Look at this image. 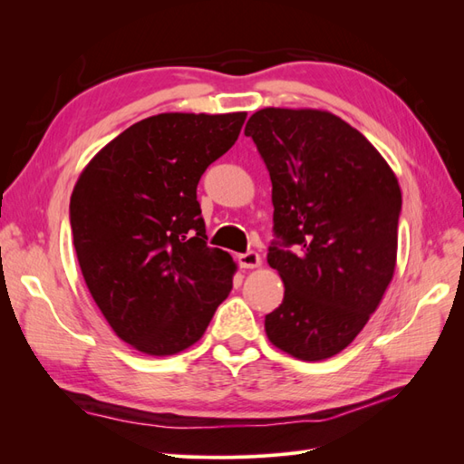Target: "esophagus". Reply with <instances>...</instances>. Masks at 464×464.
<instances>
[{
	"mask_svg": "<svg viewBox=\"0 0 464 464\" xmlns=\"http://www.w3.org/2000/svg\"><path fill=\"white\" fill-rule=\"evenodd\" d=\"M237 263H240L242 269H256V266L261 265V257L256 251H247V254L237 256Z\"/></svg>",
	"mask_w": 464,
	"mask_h": 464,
	"instance_id": "obj_1",
	"label": "esophagus"
}]
</instances>
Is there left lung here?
I'll return each mask as SVG.
<instances>
[{
    "label": "left lung",
    "mask_w": 464,
    "mask_h": 464,
    "mask_svg": "<svg viewBox=\"0 0 464 464\" xmlns=\"http://www.w3.org/2000/svg\"><path fill=\"white\" fill-rule=\"evenodd\" d=\"M244 133L271 176L276 240L266 263L285 283L266 336L298 360L331 358L356 339L395 273L399 181L329 111L263 108Z\"/></svg>",
    "instance_id": "obj_1"
}]
</instances>
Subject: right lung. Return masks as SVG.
I'll return each mask as SVG.
<instances>
[{
    "instance_id": "1",
    "label": "right lung",
    "mask_w": 464,
    "mask_h": 464,
    "mask_svg": "<svg viewBox=\"0 0 464 464\" xmlns=\"http://www.w3.org/2000/svg\"><path fill=\"white\" fill-rule=\"evenodd\" d=\"M244 121L246 111L150 116L77 179L69 222L81 273L110 327L139 353L186 350L228 298L236 265L207 246L198 184Z\"/></svg>"
}]
</instances>
